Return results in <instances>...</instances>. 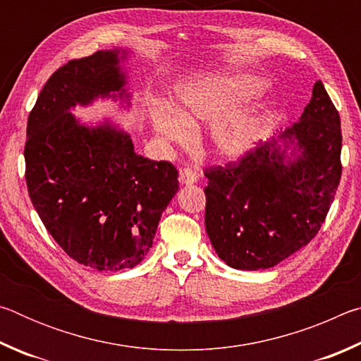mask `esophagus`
Masks as SVG:
<instances>
[{
	"mask_svg": "<svg viewBox=\"0 0 361 361\" xmlns=\"http://www.w3.org/2000/svg\"><path fill=\"white\" fill-rule=\"evenodd\" d=\"M178 180L180 185H194V183L199 180V175L191 169H181L178 172Z\"/></svg>",
	"mask_w": 361,
	"mask_h": 361,
	"instance_id": "34e87169",
	"label": "esophagus"
}]
</instances>
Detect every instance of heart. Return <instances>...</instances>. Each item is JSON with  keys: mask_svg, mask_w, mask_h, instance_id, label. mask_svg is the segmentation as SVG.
<instances>
[{"mask_svg": "<svg viewBox=\"0 0 361 361\" xmlns=\"http://www.w3.org/2000/svg\"><path fill=\"white\" fill-rule=\"evenodd\" d=\"M261 81L252 75H215L189 79L176 85V105L152 106L149 119L159 137L185 145L191 126L212 124L210 149L226 161H234L252 149L259 132V119L252 109H235L258 92Z\"/></svg>", "mask_w": 361, "mask_h": 361, "instance_id": "1", "label": "heart"}]
</instances>
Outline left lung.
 <instances>
[{"label": "left lung", "instance_id": "obj_1", "mask_svg": "<svg viewBox=\"0 0 361 361\" xmlns=\"http://www.w3.org/2000/svg\"><path fill=\"white\" fill-rule=\"evenodd\" d=\"M341 119L317 81L298 122L239 164L205 169V229L242 271L277 266L320 231L341 180Z\"/></svg>", "mask_w": 361, "mask_h": 361}]
</instances>
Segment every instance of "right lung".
Returning a JSON list of instances; mask_svg holds the SVG:
<instances>
[{
    "mask_svg": "<svg viewBox=\"0 0 361 361\" xmlns=\"http://www.w3.org/2000/svg\"><path fill=\"white\" fill-rule=\"evenodd\" d=\"M122 49L70 60L47 79L27 124L30 199L63 252L97 271L132 269L152 247L162 212L178 191L167 161L133 151L111 121L82 124L70 113L99 99L130 106Z\"/></svg>",
    "mask_w": 361,
    "mask_h": 361,
    "instance_id": "right-lung-1",
    "label": "right lung"
}]
</instances>
